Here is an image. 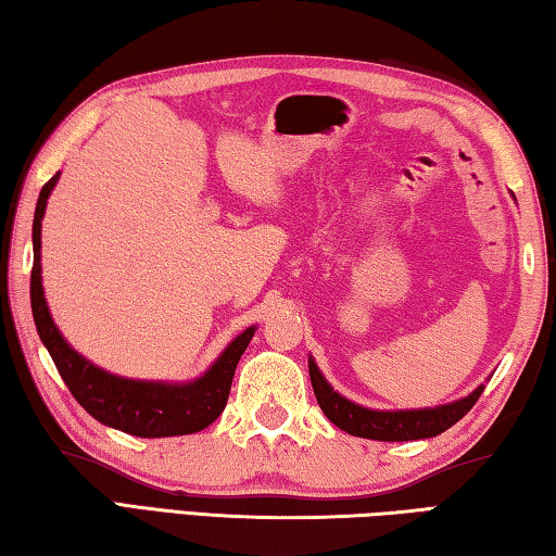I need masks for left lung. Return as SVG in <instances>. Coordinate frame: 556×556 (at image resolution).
Segmentation results:
<instances>
[{"instance_id":"1","label":"left lung","mask_w":556,"mask_h":556,"mask_svg":"<svg viewBox=\"0 0 556 556\" xmlns=\"http://www.w3.org/2000/svg\"><path fill=\"white\" fill-rule=\"evenodd\" d=\"M309 381H313V391L327 420H332L339 430L349 434L378 442H413L442 434L452 425L459 422L483 393V386H479L471 395L462 397V401L425 407V410H368V407L356 405L346 401L344 395H339L325 381V376L319 374L313 358H309Z\"/></svg>"}]
</instances>
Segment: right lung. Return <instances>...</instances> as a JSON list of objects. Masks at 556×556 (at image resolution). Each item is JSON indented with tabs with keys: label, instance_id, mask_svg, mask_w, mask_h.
Instances as JSON below:
<instances>
[{
	"label": "right lung",
	"instance_id": "obj_1",
	"mask_svg": "<svg viewBox=\"0 0 556 556\" xmlns=\"http://www.w3.org/2000/svg\"><path fill=\"white\" fill-rule=\"evenodd\" d=\"M61 173L48 180L36 202L34 214V268H31V309L34 323L43 346L51 354L58 374L71 388V393L94 420L134 437H175L192 434L210 427L227 405L233 371L241 354L247 352L256 329L249 327L224 349L207 374L190 383H153L131 381L102 371L87 362L65 342L48 313L41 286V219L48 194L55 188Z\"/></svg>",
	"mask_w": 556,
	"mask_h": 556
}]
</instances>
